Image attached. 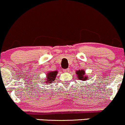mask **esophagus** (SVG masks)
<instances>
[{"label":"esophagus","instance_id":"34e87169","mask_svg":"<svg viewBox=\"0 0 125 125\" xmlns=\"http://www.w3.org/2000/svg\"><path fill=\"white\" fill-rule=\"evenodd\" d=\"M69 71H70L69 68H67V69L64 70H63V72H64V73H68V72H69Z\"/></svg>","mask_w":125,"mask_h":125}]
</instances>
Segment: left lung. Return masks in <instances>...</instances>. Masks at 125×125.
I'll use <instances>...</instances> for the list:
<instances>
[{"label": "left lung", "instance_id": "left-lung-1", "mask_svg": "<svg viewBox=\"0 0 125 125\" xmlns=\"http://www.w3.org/2000/svg\"><path fill=\"white\" fill-rule=\"evenodd\" d=\"M76 74H77V77L79 79V80H82V81H86L89 77L88 76L85 75V72L83 70H77L76 72Z\"/></svg>", "mask_w": 125, "mask_h": 125}]
</instances>
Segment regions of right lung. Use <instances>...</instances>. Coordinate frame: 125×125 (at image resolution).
<instances>
[{
	"label": "right lung",
	"instance_id": "right-lung-1",
	"mask_svg": "<svg viewBox=\"0 0 125 125\" xmlns=\"http://www.w3.org/2000/svg\"><path fill=\"white\" fill-rule=\"evenodd\" d=\"M58 74V71H53V72H49L46 74V77H45V83H52L55 79Z\"/></svg>",
	"mask_w": 125,
	"mask_h": 125
}]
</instances>
